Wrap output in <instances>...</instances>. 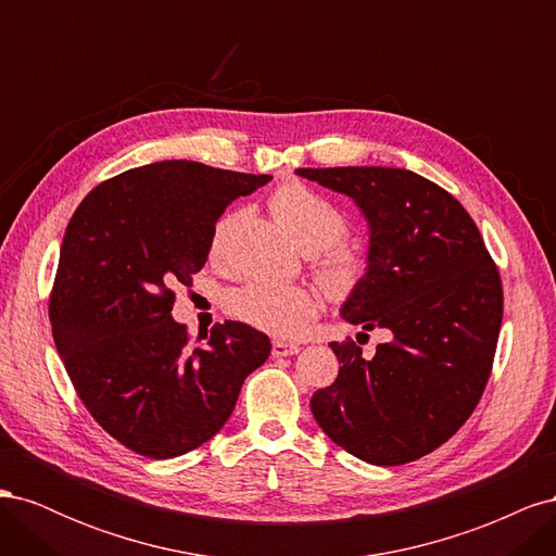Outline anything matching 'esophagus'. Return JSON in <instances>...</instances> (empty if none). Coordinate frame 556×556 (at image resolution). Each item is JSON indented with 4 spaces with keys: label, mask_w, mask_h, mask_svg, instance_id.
I'll list each match as a JSON object with an SVG mask.
<instances>
[{
    "label": "esophagus",
    "mask_w": 556,
    "mask_h": 556,
    "mask_svg": "<svg viewBox=\"0 0 556 556\" xmlns=\"http://www.w3.org/2000/svg\"><path fill=\"white\" fill-rule=\"evenodd\" d=\"M299 350H301L299 345H294V343H285V341H274V348H271L274 357H292V355H296Z\"/></svg>",
    "instance_id": "34e87169"
}]
</instances>
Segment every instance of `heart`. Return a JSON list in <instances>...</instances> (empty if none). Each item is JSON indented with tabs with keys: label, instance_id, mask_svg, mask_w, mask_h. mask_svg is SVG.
Masks as SVG:
<instances>
[{
	"label": "heart",
	"instance_id": "b5f03b06",
	"mask_svg": "<svg viewBox=\"0 0 556 556\" xmlns=\"http://www.w3.org/2000/svg\"><path fill=\"white\" fill-rule=\"evenodd\" d=\"M268 204L301 250H325L317 268L333 292H348L355 288L364 271V260L359 250L341 241L348 231V223L345 215L329 199L301 182H285L271 194ZM233 220H237V215L227 213L215 223L208 241L213 260L223 257ZM227 306L243 323L271 336H280V339H290V336L304 331L315 317L317 299L306 288L255 280L233 290L227 299Z\"/></svg>",
	"mask_w": 556,
	"mask_h": 556
}]
</instances>
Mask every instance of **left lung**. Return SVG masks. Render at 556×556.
Returning a JSON list of instances; mask_svg holds the SVG:
<instances>
[{
  "mask_svg": "<svg viewBox=\"0 0 556 556\" xmlns=\"http://www.w3.org/2000/svg\"><path fill=\"white\" fill-rule=\"evenodd\" d=\"M355 201L368 225L364 276L341 317L392 339L362 357L331 343L341 362L311 410L329 439L376 466L415 462L459 431L490 380L503 288L466 208L439 185L390 166L296 169Z\"/></svg>",
  "mask_w": 556,
  "mask_h": 556,
  "instance_id": "8db88e82",
  "label": "left lung"
}]
</instances>
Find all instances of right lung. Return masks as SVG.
Returning <instances> with one entry per match:
<instances>
[{
    "instance_id": "add662e5",
    "label": "right lung",
    "mask_w": 556,
    "mask_h": 556,
    "mask_svg": "<svg viewBox=\"0 0 556 556\" xmlns=\"http://www.w3.org/2000/svg\"><path fill=\"white\" fill-rule=\"evenodd\" d=\"M268 174L166 160L115 176L66 225L50 294L53 341L80 401L125 447L172 459L225 427L268 336L215 325L204 345L172 317L174 288L208 260L215 223Z\"/></svg>"
}]
</instances>
